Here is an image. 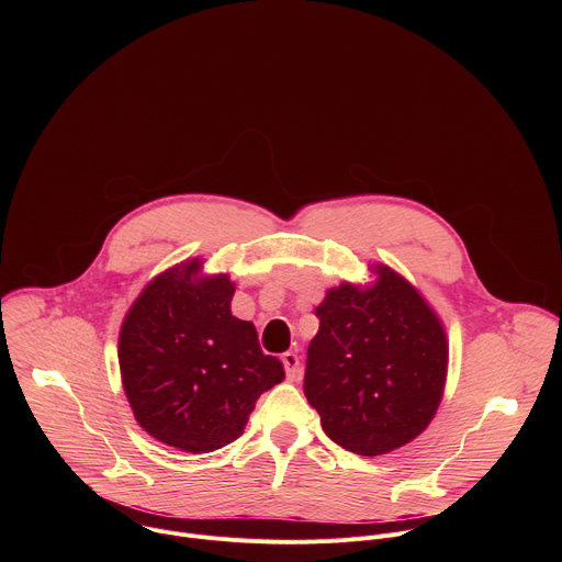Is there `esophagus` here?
Returning <instances> with one entry per match:
<instances>
[{"mask_svg":"<svg viewBox=\"0 0 562 562\" xmlns=\"http://www.w3.org/2000/svg\"><path fill=\"white\" fill-rule=\"evenodd\" d=\"M280 360H282V364H284L286 378H289V380H297V378H300V360H297V356H295L293 351H286V353L280 356Z\"/></svg>","mask_w":562,"mask_h":562,"instance_id":"esophagus-1","label":"esophagus"}]
</instances>
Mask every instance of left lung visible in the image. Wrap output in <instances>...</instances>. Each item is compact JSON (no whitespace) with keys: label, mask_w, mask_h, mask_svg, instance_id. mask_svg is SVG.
<instances>
[{"label":"left lung","mask_w":562,"mask_h":562,"mask_svg":"<svg viewBox=\"0 0 562 562\" xmlns=\"http://www.w3.org/2000/svg\"><path fill=\"white\" fill-rule=\"evenodd\" d=\"M371 289L342 284L315 308L304 395L325 434L360 456L412 442L434 418L447 338L420 293L386 267Z\"/></svg>","instance_id":"left-lung-1"}]
</instances>
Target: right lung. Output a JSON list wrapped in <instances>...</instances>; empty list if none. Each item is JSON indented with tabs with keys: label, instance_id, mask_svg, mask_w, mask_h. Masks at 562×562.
Masks as SVG:
<instances>
[{
	"label": "right lung",
	"instance_id": "1",
	"mask_svg": "<svg viewBox=\"0 0 562 562\" xmlns=\"http://www.w3.org/2000/svg\"><path fill=\"white\" fill-rule=\"evenodd\" d=\"M200 262L157 276L135 300L120 331V369L137 423L159 442L191 453L243 436L258 397L282 382L258 331L231 315L235 284L198 280Z\"/></svg>",
	"mask_w": 562,
	"mask_h": 562
}]
</instances>
